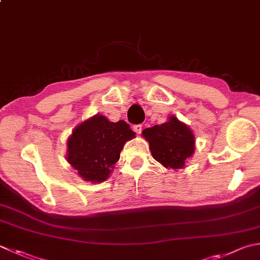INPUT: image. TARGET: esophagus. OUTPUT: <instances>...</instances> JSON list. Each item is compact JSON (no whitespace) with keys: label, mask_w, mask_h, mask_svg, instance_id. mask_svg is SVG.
I'll list each match as a JSON object with an SVG mask.
<instances>
[{"label":"esophagus","mask_w":260,"mask_h":260,"mask_svg":"<svg viewBox=\"0 0 260 260\" xmlns=\"http://www.w3.org/2000/svg\"><path fill=\"white\" fill-rule=\"evenodd\" d=\"M142 127H143V126H142V124H136V125L133 126V129H134L135 133L140 134L141 132H142Z\"/></svg>","instance_id":"34e87169"}]
</instances>
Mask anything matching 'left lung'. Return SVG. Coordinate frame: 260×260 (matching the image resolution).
<instances>
[{
	"label": "left lung",
	"instance_id": "8db88e82",
	"mask_svg": "<svg viewBox=\"0 0 260 260\" xmlns=\"http://www.w3.org/2000/svg\"><path fill=\"white\" fill-rule=\"evenodd\" d=\"M142 135L149 141L154 159L169 169L184 168L186 160L194 153V134L174 116L167 123L145 128Z\"/></svg>",
	"mask_w": 260,
	"mask_h": 260
}]
</instances>
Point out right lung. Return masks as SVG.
<instances>
[{"label": "right lung", "mask_w": 260, "mask_h": 260, "mask_svg": "<svg viewBox=\"0 0 260 260\" xmlns=\"http://www.w3.org/2000/svg\"><path fill=\"white\" fill-rule=\"evenodd\" d=\"M135 136L124 120L111 123L95 115L79 125L68 141V161L85 181L101 182L110 175L126 141Z\"/></svg>", "instance_id": "1"}]
</instances>
